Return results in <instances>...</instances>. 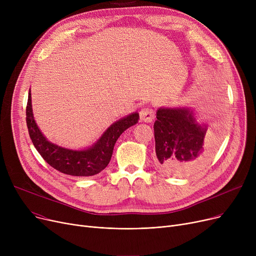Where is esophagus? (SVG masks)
<instances>
[{"mask_svg": "<svg viewBox=\"0 0 256 256\" xmlns=\"http://www.w3.org/2000/svg\"><path fill=\"white\" fill-rule=\"evenodd\" d=\"M140 118L144 122H152L154 119V112L150 108H143L140 111Z\"/></svg>", "mask_w": 256, "mask_h": 256, "instance_id": "34e87169", "label": "esophagus"}]
</instances>
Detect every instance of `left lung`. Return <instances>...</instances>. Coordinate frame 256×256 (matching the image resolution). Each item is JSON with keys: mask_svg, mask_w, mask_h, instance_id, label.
I'll return each instance as SVG.
<instances>
[{"mask_svg": "<svg viewBox=\"0 0 256 256\" xmlns=\"http://www.w3.org/2000/svg\"><path fill=\"white\" fill-rule=\"evenodd\" d=\"M154 130L156 165L170 176L197 172L216 147L212 130L198 122L190 108H160Z\"/></svg>", "mask_w": 256, "mask_h": 256, "instance_id": "obj_1", "label": "left lung"}]
</instances>
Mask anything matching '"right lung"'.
I'll list each match as a JSON object with an SVG mask.
<instances>
[{"instance_id":"obj_1","label":"right lung","mask_w":256,"mask_h":256,"mask_svg":"<svg viewBox=\"0 0 256 256\" xmlns=\"http://www.w3.org/2000/svg\"><path fill=\"white\" fill-rule=\"evenodd\" d=\"M26 116L30 138L40 156L52 168L72 176H91L102 171L110 163L117 139L126 130L135 126L139 120L137 112L132 113L111 124L91 147L82 150H74L50 142L40 132L33 116L31 90H29Z\"/></svg>"}]
</instances>
